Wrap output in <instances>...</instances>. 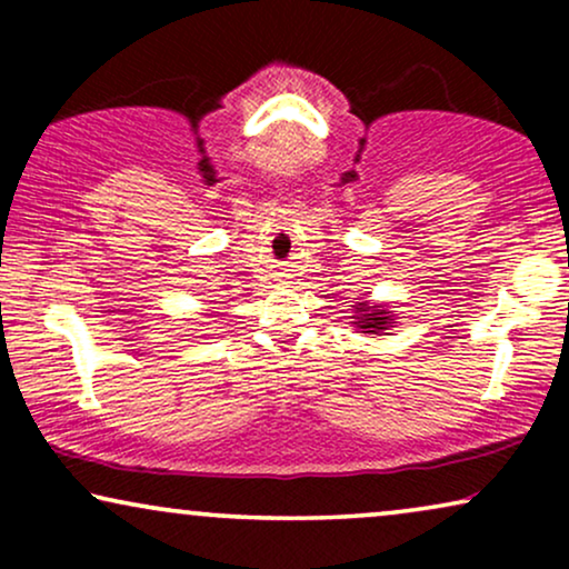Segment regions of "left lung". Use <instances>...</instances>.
<instances>
[{
    "label": "left lung",
    "instance_id": "left-lung-1",
    "mask_svg": "<svg viewBox=\"0 0 569 569\" xmlns=\"http://www.w3.org/2000/svg\"><path fill=\"white\" fill-rule=\"evenodd\" d=\"M355 308V326L360 329L362 333H383L388 326L396 323V313L391 308L386 306H372V302H360V306H352Z\"/></svg>",
    "mask_w": 569,
    "mask_h": 569
}]
</instances>
